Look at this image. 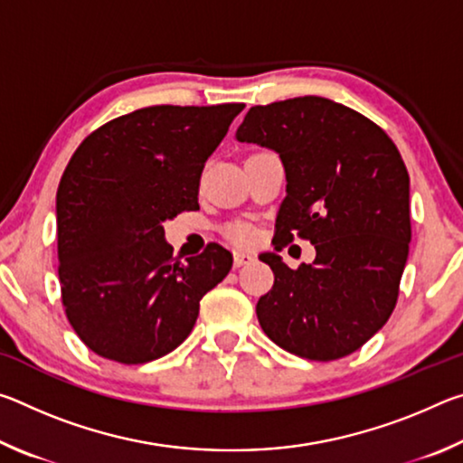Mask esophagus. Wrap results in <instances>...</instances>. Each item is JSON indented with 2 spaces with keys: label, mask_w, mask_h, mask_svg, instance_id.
Returning a JSON list of instances; mask_svg holds the SVG:
<instances>
[{
  "label": "esophagus",
  "mask_w": 463,
  "mask_h": 463,
  "mask_svg": "<svg viewBox=\"0 0 463 463\" xmlns=\"http://www.w3.org/2000/svg\"><path fill=\"white\" fill-rule=\"evenodd\" d=\"M255 260L253 253H247V250H234V268H242Z\"/></svg>",
  "instance_id": "1"
}]
</instances>
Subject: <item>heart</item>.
<instances>
[{"label": "heart", "instance_id": "1", "mask_svg": "<svg viewBox=\"0 0 463 463\" xmlns=\"http://www.w3.org/2000/svg\"><path fill=\"white\" fill-rule=\"evenodd\" d=\"M226 234H229L231 241L239 242V245H249L255 239V229L249 222H234L226 229Z\"/></svg>", "mask_w": 463, "mask_h": 463}]
</instances>
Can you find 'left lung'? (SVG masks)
I'll list each match as a JSON object with an SVG mask.
<instances>
[{"instance_id": "left-lung-1", "label": "left lung", "mask_w": 463, "mask_h": 463, "mask_svg": "<svg viewBox=\"0 0 463 463\" xmlns=\"http://www.w3.org/2000/svg\"><path fill=\"white\" fill-rule=\"evenodd\" d=\"M237 140L279 153L288 195L276 232L317 249L298 269L261 255L276 276L257 302L261 328L312 362L354 354L388 323L401 292L412 234L401 153L378 124L318 96L250 108Z\"/></svg>"}]
</instances>
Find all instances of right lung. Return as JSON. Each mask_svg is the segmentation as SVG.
I'll use <instances>...</instances> for the list:
<instances>
[{
  "instance_id": "1",
  "label": "right lung",
  "mask_w": 463,
  "mask_h": 463,
  "mask_svg": "<svg viewBox=\"0 0 463 463\" xmlns=\"http://www.w3.org/2000/svg\"><path fill=\"white\" fill-rule=\"evenodd\" d=\"M242 108H140L69 159L57 190L61 302L93 354L127 365L171 354L231 271L232 253L216 242L179 261L163 221L200 208L202 169Z\"/></svg>"
}]
</instances>
